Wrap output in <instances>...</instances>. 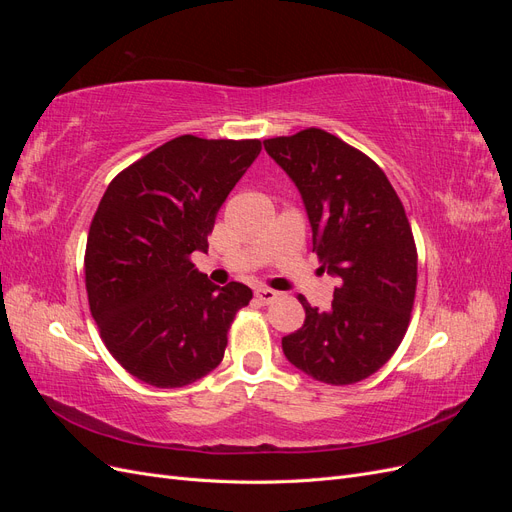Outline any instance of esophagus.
I'll list each match as a JSON object with an SVG mask.
<instances>
[{"label": "esophagus", "mask_w": 512, "mask_h": 512, "mask_svg": "<svg viewBox=\"0 0 512 512\" xmlns=\"http://www.w3.org/2000/svg\"><path fill=\"white\" fill-rule=\"evenodd\" d=\"M254 294L260 303H273L277 297H280V292H275L271 288H256Z\"/></svg>", "instance_id": "obj_1"}]
</instances>
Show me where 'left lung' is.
<instances>
[{
    "mask_svg": "<svg viewBox=\"0 0 512 512\" xmlns=\"http://www.w3.org/2000/svg\"><path fill=\"white\" fill-rule=\"evenodd\" d=\"M297 185L320 269L339 277L329 312L305 297V322L282 339L286 359L333 386L369 378L404 339L416 294V245L384 170L320 128L267 138Z\"/></svg>",
    "mask_w": 512,
    "mask_h": 512,
    "instance_id": "1",
    "label": "left lung"
}]
</instances>
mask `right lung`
I'll return each instance as SVG.
<instances>
[{"label":"right lung","mask_w":512,"mask_h":512,"mask_svg":"<svg viewBox=\"0 0 512 512\" xmlns=\"http://www.w3.org/2000/svg\"><path fill=\"white\" fill-rule=\"evenodd\" d=\"M260 149L183 134L108 183L87 235V299L104 346L141 382L179 389L222 363L252 290L211 284L190 254L209 250L215 215Z\"/></svg>","instance_id":"1"}]
</instances>
